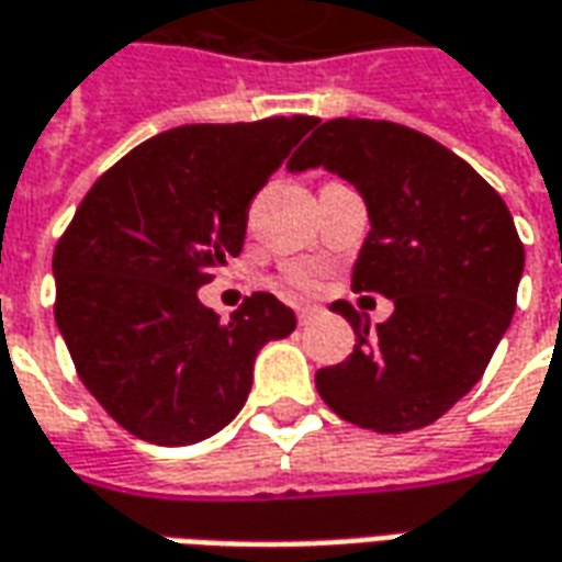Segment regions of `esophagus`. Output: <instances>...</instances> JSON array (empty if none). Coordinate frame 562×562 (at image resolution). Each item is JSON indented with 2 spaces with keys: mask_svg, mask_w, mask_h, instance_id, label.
Here are the masks:
<instances>
[{
  "mask_svg": "<svg viewBox=\"0 0 562 562\" xmlns=\"http://www.w3.org/2000/svg\"><path fill=\"white\" fill-rule=\"evenodd\" d=\"M294 313H297V319L301 322H310L313 316H319L322 307H316V304H297V307H294Z\"/></svg>",
  "mask_w": 562,
  "mask_h": 562,
  "instance_id": "34e87169",
  "label": "esophagus"
}]
</instances>
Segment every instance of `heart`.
I'll use <instances>...</instances> for the list:
<instances>
[{
	"instance_id": "heart-1",
	"label": "heart",
	"mask_w": 562,
	"mask_h": 562,
	"mask_svg": "<svg viewBox=\"0 0 562 562\" xmlns=\"http://www.w3.org/2000/svg\"><path fill=\"white\" fill-rule=\"evenodd\" d=\"M285 280L297 285V289H313L316 280H319V270L316 268H307V265H301V268H292L285 273Z\"/></svg>"
}]
</instances>
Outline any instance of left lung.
Listing matches in <instances>:
<instances>
[{"label": "left lung", "instance_id": "8db88e82", "mask_svg": "<svg viewBox=\"0 0 562 562\" xmlns=\"http://www.w3.org/2000/svg\"><path fill=\"white\" fill-rule=\"evenodd\" d=\"M337 172L364 198L371 231L352 292L386 294L395 310L368 335L335 301L356 347L316 371L322 402L352 426L398 435L429 426L472 390L512 325L524 243L505 200L431 136L392 121L316 124L289 170Z\"/></svg>", "mask_w": 562, "mask_h": 562}]
</instances>
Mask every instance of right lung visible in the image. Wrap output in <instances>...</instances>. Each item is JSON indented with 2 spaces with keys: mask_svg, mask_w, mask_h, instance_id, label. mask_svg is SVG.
<instances>
[{
  "mask_svg": "<svg viewBox=\"0 0 562 562\" xmlns=\"http://www.w3.org/2000/svg\"><path fill=\"white\" fill-rule=\"evenodd\" d=\"M310 127L280 115L158 133L93 182L57 243V328L81 383L136 438L182 447L225 429L258 349L294 331L270 292L222 322L198 289L240 255L249 203Z\"/></svg>",
  "mask_w": 562,
  "mask_h": 562,
  "instance_id": "obj_1",
  "label": "right lung"
}]
</instances>
